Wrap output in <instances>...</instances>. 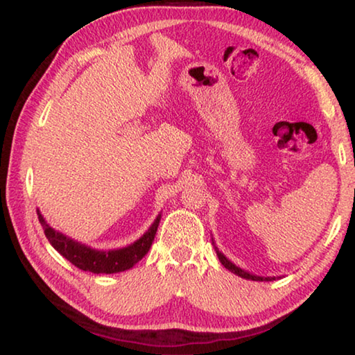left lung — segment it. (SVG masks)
Listing matches in <instances>:
<instances>
[{
    "mask_svg": "<svg viewBox=\"0 0 355 355\" xmlns=\"http://www.w3.org/2000/svg\"><path fill=\"white\" fill-rule=\"evenodd\" d=\"M216 254H218V257H219V260H220V263L224 264V266L227 268V269H230V271H233L235 272L236 275H239V277H244V279H249V280H260V282H263V280H266V282H271V280H275V277H258V275H252V274H249V272H244L243 269H239V268H236L235 264H233L232 261H228L227 258L220 254L219 250H216Z\"/></svg>",
    "mask_w": 355,
    "mask_h": 355,
    "instance_id": "8db88e82",
    "label": "left lung"
}]
</instances>
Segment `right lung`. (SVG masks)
Here are the masks:
<instances>
[{
  "label": "right lung",
  "mask_w": 355,
  "mask_h": 355,
  "mask_svg": "<svg viewBox=\"0 0 355 355\" xmlns=\"http://www.w3.org/2000/svg\"><path fill=\"white\" fill-rule=\"evenodd\" d=\"M37 216L40 225L45 232V236L53 248H55L64 258H67L71 264H75L76 268L94 274H114L127 271V269L133 268L135 264L142 260V257L148 252L159 225L158 216L153 222V225L148 228L146 235L137 239L136 243L123 249L103 252L87 248V245L76 243L73 239L64 236L62 233L53 230V228L45 222L44 216L39 213V209Z\"/></svg>",
  "instance_id": "1"
}]
</instances>
